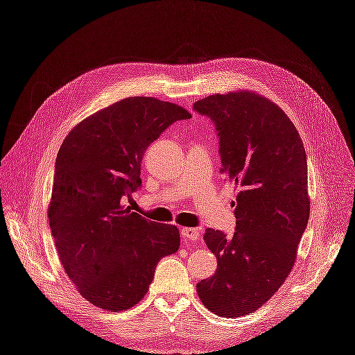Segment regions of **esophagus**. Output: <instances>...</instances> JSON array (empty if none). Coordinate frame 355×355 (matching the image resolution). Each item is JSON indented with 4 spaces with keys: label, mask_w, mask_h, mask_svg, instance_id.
Returning <instances> with one entry per match:
<instances>
[{
    "label": "esophagus",
    "mask_w": 355,
    "mask_h": 355,
    "mask_svg": "<svg viewBox=\"0 0 355 355\" xmlns=\"http://www.w3.org/2000/svg\"><path fill=\"white\" fill-rule=\"evenodd\" d=\"M180 234L182 237L187 239V240H191V241H196L200 239V231L197 228H191V227H185L180 230Z\"/></svg>",
    "instance_id": "34e87169"
}]
</instances>
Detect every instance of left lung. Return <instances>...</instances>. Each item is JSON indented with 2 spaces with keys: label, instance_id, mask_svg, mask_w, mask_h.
Returning <instances> with one entry per match:
<instances>
[{
  "label": "left lung",
  "instance_id": "8db88e82",
  "mask_svg": "<svg viewBox=\"0 0 355 355\" xmlns=\"http://www.w3.org/2000/svg\"><path fill=\"white\" fill-rule=\"evenodd\" d=\"M219 136L220 171L237 189L232 237L206 230L216 272L197 284L219 317L259 309L286 282L309 219L306 154L280 106L249 90L211 94L194 103Z\"/></svg>",
  "mask_w": 355,
  "mask_h": 355
}]
</instances>
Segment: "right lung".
Returning <instances> with one entry per match:
<instances>
[{"mask_svg": "<svg viewBox=\"0 0 355 355\" xmlns=\"http://www.w3.org/2000/svg\"><path fill=\"white\" fill-rule=\"evenodd\" d=\"M188 118L176 103L133 96L87 116L63 141L49 222L63 270L92 305L130 309L146 295L161 257L178 252V227L124 209L121 198L142 185L146 148Z\"/></svg>", "mask_w": 355, "mask_h": 355, "instance_id": "obj_1", "label": "right lung"}]
</instances>
